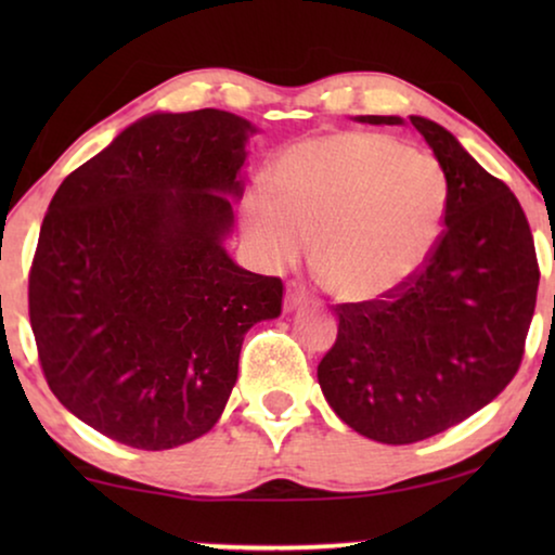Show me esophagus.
Returning <instances> with one entry per match:
<instances>
[{
    "instance_id": "34e87169",
    "label": "esophagus",
    "mask_w": 555,
    "mask_h": 555,
    "mask_svg": "<svg viewBox=\"0 0 555 555\" xmlns=\"http://www.w3.org/2000/svg\"><path fill=\"white\" fill-rule=\"evenodd\" d=\"M306 300H308L306 287L298 285V283H291V285H287V291H285V310H295V308H300L302 302H306Z\"/></svg>"
}]
</instances>
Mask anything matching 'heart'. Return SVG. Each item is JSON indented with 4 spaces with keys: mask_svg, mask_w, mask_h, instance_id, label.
Returning <instances> with one entry per match:
<instances>
[{
    "mask_svg": "<svg viewBox=\"0 0 555 555\" xmlns=\"http://www.w3.org/2000/svg\"><path fill=\"white\" fill-rule=\"evenodd\" d=\"M272 194L242 199V227L264 264L298 257L338 298L371 300L427 262L444 217V171L429 154L371 131L295 143L270 173Z\"/></svg>",
    "mask_w": 555,
    "mask_h": 555,
    "instance_id": "heart-1",
    "label": "heart"
}]
</instances>
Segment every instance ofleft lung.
Wrapping results in <instances>:
<instances>
[{"mask_svg": "<svg viewBox=\"0 0 555 555\" xmlns=\"http://www.w3.org/2000/svg\"><path fill=\"white\" fill-rule=\"evenodd\" d=\"M399 126V116H359ZM447 181L444 230L406 283L340 302L318 363L333 412L359 435L412 444L465 422L518 374L538 295V257L520 202L435 120L409 116Z\"/></svg>", "mask_w": 555, "mask_h": 555, "instance_id": "8db88e82", "label": "left lung"}]
</instances>
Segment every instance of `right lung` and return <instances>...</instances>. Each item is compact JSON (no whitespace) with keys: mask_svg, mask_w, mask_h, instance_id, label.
Segmentation results:
<instances>
[{"mask_svg":"<svg viewBox=\"0 0 555 555\" xmlns=\"http://www.w3.org/2000/svg\"><path fill=\"white\" fill-rule=\"evenodd\" d=\"M255 131L217 108L154 113L52 196L29 270L37 356L60 404L120 444L207 435L245 333L283 310V280L222 245Z\"/></svg>","mask_w":555,"mask_h":555,"instance_id":"add662e5","label":"right lung"}]
</instances>
